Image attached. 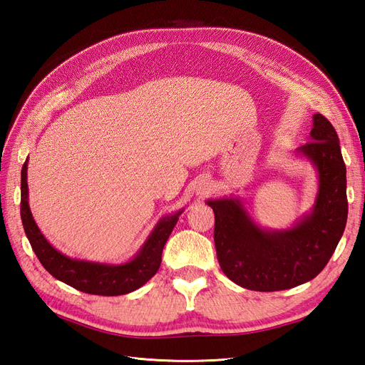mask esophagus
<instances>
[{"label": "esophagus", "instance_id": "1", "mask_svg": "<svg viewBox=\"0 0 365 365\" xmlns=\"http://www.w3.org/2000/svg\"><path fill=\"white\" fill-rule=\"evenodd\" d=\"M210 192V185H208V182H202L201 184V187H200V192H197V195H205V193H208Z\"/></svg>", "mask_w": 365, "mask_h": 365}]
</instances>
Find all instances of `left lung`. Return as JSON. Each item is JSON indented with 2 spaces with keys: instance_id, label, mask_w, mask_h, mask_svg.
<instances>
[{
  "instance_id": "obj_1",
  "label": "left lung",
  "mask_w": 365,
  "mask_h": 365,
  "mask_svg": "<svg viewBox=\"0 0 365 365\" xmlns=\"http://www.w3.org/2000/svg\"><path fill=\"white\" fill-rule=\"evenodd\" d=\"M311 140L297 155L312 163L318 192L309 213L284 230L262 228L240 197L208 200L215 212V245L220 269L236 284L271 292L295 288L323 271L347 222L346 164L336 130L314 114Z\"/></svg>"
}]
</instances>
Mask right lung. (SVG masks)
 <instances>
[{"mask_svg": "<svg viewBox=\"0 0 365 365\" xmlns=\"http://www.w3.org/2000/svg\"><path fill=\"white\" fill-rule=\"evenodd\" d=\"M27 161L21 170V219H23L26 236L36 257L54 279L86 294L114 297L141 288L157 274L161 264L163 248L173 227L178 222L182 210L169 216H163L135 256L125 263L111 264L71 259L58 251L43 237L31 216L29 205Z\"/></svg>", "mask_w": 365, "mask_h": 365, "instance_id": "add662e5", "label": "right lung"}]
</instances>
